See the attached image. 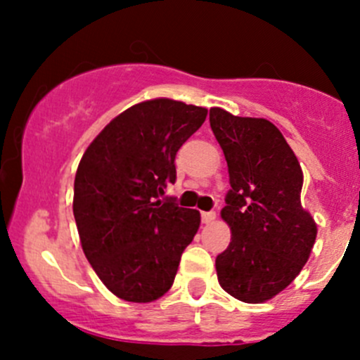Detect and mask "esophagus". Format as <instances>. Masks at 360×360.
Wrapping results in <instances>:
<instances>
[{"instance_id": "esophagus-1", "label": "esophagus", "mask_w": 360, "mask_h": 360, "mask_svg": "<svg viewBox=\"0 0 360 360\" xmlns=\"http://www.w3.org/2000/svg\"><path fill=\"white\" fill-rule=\"evenodd\" d=\"M214 219H216V212H202V223H214Z\"/></svg>"}]
</instances>
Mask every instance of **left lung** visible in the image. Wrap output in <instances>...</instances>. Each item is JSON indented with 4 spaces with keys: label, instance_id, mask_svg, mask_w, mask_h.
<instances>
[{
    "label": "left lung",
    "instance_id": "8db88e82",
    "mask_svg": "<svg viewBox=\"0 0 360 360\" xmlns=\"http://www.w3.org/2000/svg\"><path fill=\"white\" fill-rule=\"evenodd\" d=\"M209 120L231 184L221 210L231 242L216 257L217 281L244 303H263L300 275L317 238V223L301 205L303 172L268 120L221 108H210Z\"/></svg>",
    "mask_w": 360,
    "mask_h": 360
}]
</instances>
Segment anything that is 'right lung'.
Returning <instances> with one entry per match:
<instances>
[{
    "mask_svg": "<svg viewBox=\"0 0 360 360\" xmlns=\"http://www.w3.org/2000/svg\"><path fill=\"white\" fill-rule=\"evenodd\" d=\"M207 110L158 97L120 112L90 143L75 177L72 214L97 277L120 300L151 303L169 291L200 212L162 200L176 153Z\"/></svg>",
    "mask_w": 360,
    "mask_h": 360,
    "instance_id": "add662e5",
    "label": "right lung"
}]
</instances>
